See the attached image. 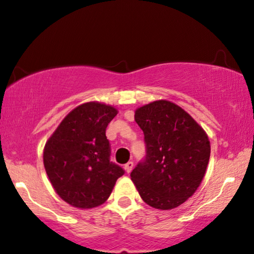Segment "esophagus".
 Returning a JSON list of instances; mask_svg holds the SVG:
<instances>
[{
    "label": "esophagus",
    "mask_w": 254,
    "mask_h": 254,
    "mask_svg": "<svg viewBox=\"0 0 254 254\" xmlns=\"http://www.w3.org/2000/svg\"><path fill=\"white\" fill-rule=\"evenodd\" d=\"M132 168H133V162L132 161L127 162V164L124 165V170H125V172H127V173H130V172L132 171Z\"/></svg>",
    "instance_id": "esophagus-1"
}]
</instances>
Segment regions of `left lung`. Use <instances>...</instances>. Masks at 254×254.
Here are the masks:
<instances>
[{"label": "left lung", "mask_w": 254, "mask_h": 254, "mask_svg": "<svg viewBox=\"0 0 254 254\" xmlns=\"http://www.w3.org/2000/svg\"><path fill=\"white\" fill-rule=\"evenodd\" d=\"M146 154L131 172L140 197L168 210L184 203L200 186L210 158L204 130L170 101H155L136 110Z\"/></svg>", "instance_id": "left-lung-1"}]
</instances>
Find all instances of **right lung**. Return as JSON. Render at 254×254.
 <instances>
[{
	"mask_svg": "<svg viewBox=\"0 0 254 254\" xmlns=\"http://www.w3.org/2000/svg\"><path fill=\"white\" fill-rule=\"evenodd\" d=\"M117 115L99 102L70 111L44 148V166L54 190L67 203L88 209L104 203L116 180L125 173L110 161L106 129Z\"/></svg>",
	"mask_w": 254,
	"mask_h": 254,
	"instance_id": "obj_1",
	"label": "right lung"
}]
</instances>
